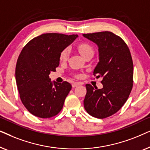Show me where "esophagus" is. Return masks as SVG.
I'll return each mask as SVG.
<instances>
[{
    "mask_svg": "<svg viewBox=\"0 0 150 150\" xmlns=\"http://www.w3.org/2000/svg\"><path fill=\"white\" fill-rule=\"evenodd\" d=\"M80 85V84L79 83H72V87H77V86H79Z\"/></svg>",
    "mask_w": 150,
    "mask_h": 150,
    "instance_id": "34e87169",
    "label": "esophagus"
}]
</instances>
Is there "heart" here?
Here are the masks:
<instances>
[{
    "label": "heart",
    "instance_id": "b5f03b06",
    "mask_svg": "<svg viewBox=\"0 0 150 150\" xmlns=\"http://www.w3.org/2000/svg\"><path fill=\"white\" fill-rule=\"evenodd\" d=\"M78 50L80 52L82 56H83L84 58H85L86 57L89 56V55H93V48L91 45L89 44H87V43H82V44H80L77 47ZM69 50L67 48H65L63 49V50L61 51L60 53V56H59V59H60L61 61H65L67 60V58H68Z\"/></svg>",
    "mask_w": 150,
    "mask_h": 150
}]
</instances>
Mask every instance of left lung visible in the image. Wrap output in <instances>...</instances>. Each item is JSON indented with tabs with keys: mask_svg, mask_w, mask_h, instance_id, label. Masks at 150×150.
Returning <instances> with one entry per match:
<instances>
[{
	"mask_svg": "<svg viewBox=\"0 0 150 150\" xmlns=\"http://www.w3.org/2000/svg\"><path fill=\"white\" fill-rule=\"evenodd\" d=\"M97 44L99 62L93 71L102 77V89L86 85L84 107L90 115L104 119L116 113L128 100L133 86V62L128 46L110 31L83 34Z\"/></svg>",
	"mask_w": 150,
	"mask_h": 150,
	"instance_id": "obj_1",
	"label": "left lung"
}]
</instances>
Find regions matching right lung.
<instances>
[{
	"mask_svg": "<svg viewBox=\"0 0 150 150\" xmlns=\"http://www.w3.org/2000/svg\"><path fill=\"white\" fill-rule=\"evenodd\" d=\"M77 37L42 34L28 42L20 52L16 67V84L22 104L33 115L50 118L62 109L71 85L66 81L52 83L49 74L59 66L61 51Z\"/></svg>",
	"mask_w": 150,
	"mask_h": 150,
	"instance_id": "obj_1",
	"label": "right lung"
}]
</instances>
